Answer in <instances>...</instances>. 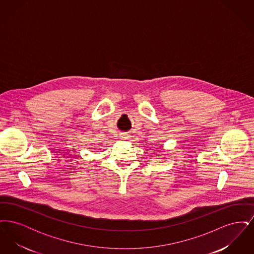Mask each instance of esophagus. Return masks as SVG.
<instances>
[{"label": "esophagus", "mask_w": 254, "mask_h": 254, "mask_svg": "<svg viewBox=\"0 0 254 254\" xmlns=\"http://www.w3.org/2000/svg\"><path fill=\"white\" fill-rule=\"evenodd\" d=\"M121 137L122 138H125V139H126V138H127V135H125V134H122Z\"/></svg>", "instance_id": "obj_1"}]
</instances>
